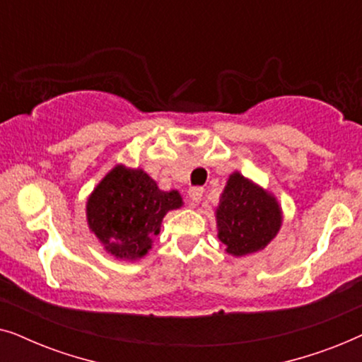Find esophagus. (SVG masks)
Wrapping results in <instances>:
<instances>
[{
  "label": "esophagus",
  "instance_id": "esophagus-1",
  "mask_svg": "<svg viewBox=\"0 0 362 362\" xmlns=\"http://www.w3.org/2000/svg\"><path fill=\"white\" fill-rule=\"evenodd\" d=\"M202 199V187H191L189 189V206L196 207Z\"/></svg>",
  "mask_w": 362,
  "mask_h": 362
}]
</instances>
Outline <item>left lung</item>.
Returning <instances> with one entry per match:
<instances>
[{
  "instance_id": "obj_1",
  "label": "left lung",
  "mask_w": 362,
  "mask_h": 362,
  "mask_svg": "<svg viewBox=\"0 0 362 362\" xmlns=\"http://www.w3.org/2000/svg\"><path fill=\"white\" fill-rule=\"evenodd\" d=\"M214 214L217 237L232 257L264 250L284 222V211L274 192L239 171L230 173Z\"/></svg>"
}]
</instances>
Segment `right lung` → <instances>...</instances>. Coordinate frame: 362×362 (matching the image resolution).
Returning a JSON list of instances; mask_svg holds the SVG:
<instances>
[{
	"label": "right lung",
	"instance_id": "add662e5",
	"mask_svg": "<svg viewBox=\"0 0 362 362\" xmlns=\"http://www.w3.org/2000/svg\"><path fill=\"white\" fill-rule=\"evenodd\" d=\"M182 204L176 189L163 191L141 168L118 163L87 197V226L107 254L136 262L151 250L163 217Z\"/></svg>",
	"mask_w": 362,
	"mask_h": 362
}]
</instances>
